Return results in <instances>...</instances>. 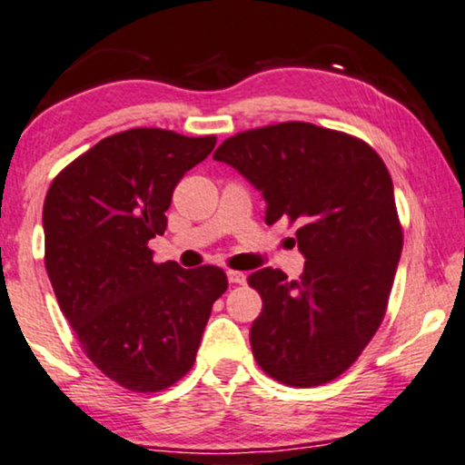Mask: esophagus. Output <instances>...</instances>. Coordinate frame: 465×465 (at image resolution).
I'll use <instances>...</instances> for the list:
<instances>
[{
  "label": "esophagus",
  "mask_w": 465,
  "mask_h": 465,
  "mask_svg": "<svg viewBox=\"0 0 465 465\" xmlns=\"http://www.w3.org/2000/svg\"><path fill=\"white\" fill-rule=\"evenodd\" d=\"M228 282H231V284H245L247 282V275L245 273H241V271H228Z\"/></svg>",
  "instance_id": "1"
}]
</instances>
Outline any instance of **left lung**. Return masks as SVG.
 I'll use <instances>...</instances> for the list:
<instances>
[{"mask_svg": "<svg viewBox=\"0 0 465 465\" xmlns=\"http://www.w3.org/2000/svg\"><path fill=\"white\" fill-rule=\"evenodd\" d=\"M213 160L239 171L267 203L264 222H299V280L250 275L262 312L250 329L258 365L291 387H318L351 367L387 312L401 256L393 181L370 144L288 122L226 138Z\"/></svg>", "mask_w": 465, "mask_h": 465, "instance_id": "8db88e82", "label": "left lung"}]
</instances>
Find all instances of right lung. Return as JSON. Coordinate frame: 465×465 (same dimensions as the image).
<instances>
[{"label":"right lung","mask_w":465,"mask_h":465,"mask_svg":"<svg viewBox=\"0 0 465 465\" xmlns=\"http://www.w3.org/2000/svg\"><path fill=\"white\" fill-rule=\"evenodd\" d=\"M215 136L134 128L102 138L57 174L45 198L48 280L102 373L155 393L196 361L211 307L226 292L220 267L153 262L173 190L207 158Z\"/></svg>","instance_id":"add662e5"}]
</instances>
